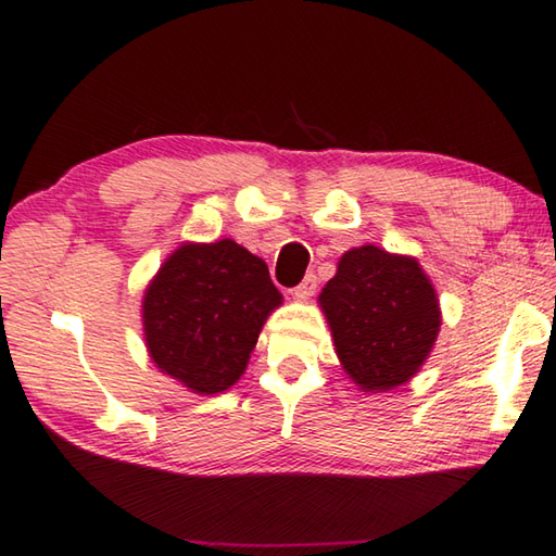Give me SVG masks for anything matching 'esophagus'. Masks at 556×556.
Wrapping results in <instances>:
<instances>
[{
  "mask_svg": "<svg viewBox=\"0 0 556 556\" xmlns=\"http://www.w3.org/2000/svg\"><path fill=\"white\" fill-rule=\"evenodd\" d=\"M314 291H316V275H306V277H304V281H301L299 287L291 289V294H294L296 299L304 301V299L312 296Z\"/></svg>",
  "mask_w": 556,
  "mask_h": 556,
  "instance_id": "obj_1",
  "label": "esophagus"
}]
</instances>
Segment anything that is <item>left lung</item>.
Returning a JSON list of instances; mask_svg holds the SVG:
<instances>
[{
	"instance_id": "obj_1",
	"label": "left lung",
	"mask_w": 556,
	"mask_h": 556,
	"mask_svg": "<svg viewBox=\"0 0 556 556\" xmlns=\"http://www.w3.org/2000/svg\"><path fill=\"white\" fill-rule=\"evenodd\" d=\"M318 301L338 361L363 392L407 382L439 336L437 291L417 260L375 244L348 250Z\"/></svg>"
}]
</instances>
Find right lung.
Wrapping results in <instances>:
<instances>
[{"label":"right lung","mask_w":556,"mask_h":556,"mask_svg":"<svg viewBox=\"0 0 556 556\" xmlns=\"http://www.w3.org/2000/svg\"><path fill=\"white\" fill-rule=\"evenodd\" d=\"M279 304L267 265L238 242L184 244L144 294L149 355L188 390L223 392L240 380Z\"/></svg>","instance_id":"right-lung-1"}]
</instances>
